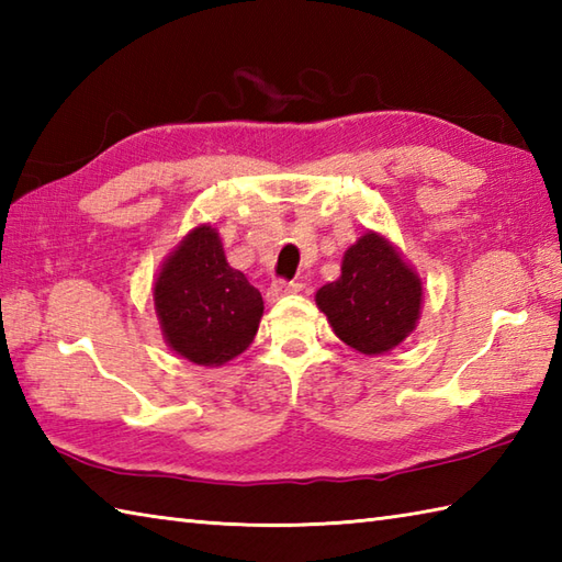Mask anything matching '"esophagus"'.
<instances>
[{"instance_id": "34e87169", "label": "esophagus", "mask_w": 562, "mask_h": 562, "mask_svg": "<svg viewBox=\"0 0 562 562\" xmlns=\"http://www.w3.org/2000/svg\"><path fill=\"white\" fill-rule=\"evenodd\" d=\"M304 290V282H300V280H292V282H288V280H274L270 288H268V302H278L280 296H284V294H296V292H302Z\"/></svg>"}]
</instances>
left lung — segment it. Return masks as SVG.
<instances>
[{"label":"left lung","mask_w":562,"mask_h":562,"mask_svg":"<svg viewBox=\"0 0 562 562\" xmlns=\"http://www.w3.org/2000/svg\"><path fill=\"white\" fill-rule=\"evenodd\" d=\"M316 304L345 345L362 355H384L415 330L423 282L396 246L367 232L345 250L340 278L316 292Z\"/></svg>","instance_id":"obj_1"}]
</instances>
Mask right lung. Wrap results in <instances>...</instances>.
Returning a JSON list of instances; mask_svg holds the SVG:
<instances>
[{"instance_id":"obj_1","label":"right lung","mask_w":562,"mask_h":562,"mask_svg":"<svg viewBox=\"0 0 562 562\" xmlns=\"http://www.w3.org/2000/svg\"><path fill=\"white\" fill-rule=\"evenodd\" d=\"M154 308L176 355L222 367L254 342L262 296L226 262L217 229L200 224L164 260L154 282Z\"/></svg>"}]
</instances>
